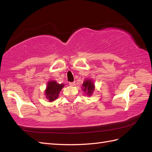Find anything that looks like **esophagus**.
<instances>
[{
    "mask_svg": "<svg viewBox=\"0 0 152 152\" xmlns=\"http://www.w3.org/2000/svg\"><path fill=\"white\" fill-rule=\"evenodd\" d=\"M69 85L71 86H74V85H75V82H69Z\"/></svg>",
    "mask_w": 152,
    "mask_h": 152,
    "instance_id": "34e87169",
    "label": "esophagus"
}]
</instances>
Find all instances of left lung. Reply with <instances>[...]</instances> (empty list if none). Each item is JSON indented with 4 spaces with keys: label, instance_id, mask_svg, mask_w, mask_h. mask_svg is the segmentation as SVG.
Listing matches in <instances>:
<instances>
[{
    "label": "left lung",
    "instance_id": "obj_1",
    "mask_svg": "<svg viewBox=\"0 0 152 152\" xmlns=\"http://www.w3.org/2000/svg\"><path fill=\"white\" fill-rule=\"evenodd\" d=\"M83 91H86L87 95L91 96L93 94V92L95 89L94 83L91 81V80H86L83 83Z\"/></svg>",
    "mask_w": 152,
    "mask_h": 152
}]
</instances>
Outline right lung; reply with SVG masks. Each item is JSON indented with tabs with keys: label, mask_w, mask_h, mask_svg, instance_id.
Here are the masks:
<instances>
[{
	"label": "right lung",
	"mask_w": 152,
	"mask_h": 152,
	"mask_svg": "<svg viewBox=\"0 0 152 152\" xmlns=\"http://www.w3.org/2000/svg\"><path fill=\"white\" fill-rule=\"evenodd\" d=\"M64 86V84H59L56 81H50L48 83L46 89L45 90V95L46 99L49 100L50 102H52L57 99L59 95L61 90Z\"/></svg>",
	"instance_id": "add662e5"
}]
</instances>
